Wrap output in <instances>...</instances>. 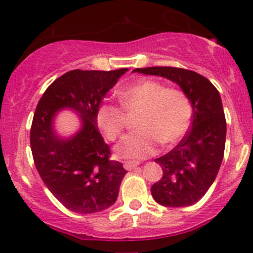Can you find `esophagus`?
Returning a JSON list of instances; mask_svg holds the SVG:
<instances>
[{
	"instance_id": "esophagus-1",
	"label": "esophagus",
	"mask_w": 253,
	"mask_h": 253,
	"mask_svg": "<svg viewBox=\"0 0 253 253\" xmlns=\"http://www.w3.org/2000/svg\"><path fill=\"white\" fill-rule=\"evenodd\" d=\"M138 163L137 161H125L124 163V168L126 170H133L135 168H137Z\"/></svg>"
}]
</instances>
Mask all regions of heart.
Returning <instances> with one entry per match:
<instances>
[{
  "mask_svg": "<svg viewBox=\"0 0 253 253\" xmlns=\"http://www.w3.org/2000/svg\"><path fill=\"white\" fill-rule=\"evenodd\" d=\"M125 111L140 110L136 131L125 136L115 152L118 158H149L158 151L161 142L168 145L177 142L192 124L193 107L188 95L179 89L166 88L165 84L152 79L121 88L117 92ZM117 104H99L95 113L97 124L108 140L121 136L126 126V115Z\"/></svg>",
  "mask_w": 253,
  "mask_h": 253,
  "instance_id": "1",
  "label": "heart"
}]
</instances>
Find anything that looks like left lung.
<instances>
[{"instance_id":"8db88e82","label":"left lung","mask_w":253,"mask_h":253,"mask_svg":"<svg viewBox=\"0 0 253 253\" xmlns=\"http://www.w3.org/2000/svg\"><path fill=\"white\" fill-rule=\"evenodd\" d=\"M133 72L174 82L192 103V128L175 149L155 160L163 168V177L151 186L152 198L161 206H192L215 180L224 155L227 126L219 92L193 70L151 67Z\"/></svg>"}]
</instances>
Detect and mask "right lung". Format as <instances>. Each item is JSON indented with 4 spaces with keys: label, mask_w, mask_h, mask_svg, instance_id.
<instances>
[{
    "label": "right lung",
    "mask_w": 253,
    "mask_h": 253,
    "mask_svg": "<svg viewBox=\"0 0 253 253\" xmlns=\"http://www.w3.org/2000/svg\"><path fill=\"white\" fill-rule=\"evenodd\" d=\"M127 70H70L50 84L36 107L30 131L34 163L47 189L69 211L95 213L117 200L127 171L110 160L95 113ZM65 108L78 113L81 121V128L69 138L53 128L56 115Z\"/></svg>",
    "instance_id": "right-lung-1"
}]
</instances>
